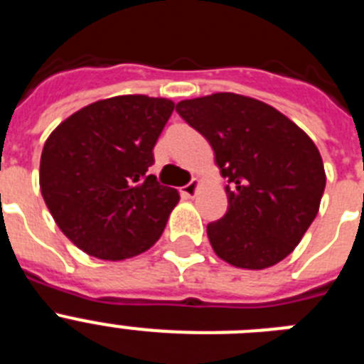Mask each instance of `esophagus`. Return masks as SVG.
Masks as SVG:
<instances>
[{
    "instance_id": "1",
    "label": "esophagus",
    "mask_w": 364,
    "mask_h": 364,
    "mask_svg": "<svg viewBox=\"0 0 364 364\" xmlns=\"http://www.w3.org/2000/svg\"><path fill=\"white\" fill-rule=\"evenodd\" d=\"M198 186H200V182H198V178H193L191 182H189V184H186L184 188L180 189V193H182V195H184V197H195V195H197V191H198Z\"/></svg>"
}]
</instances>
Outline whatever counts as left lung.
I'll return each mask as SVG.
<instances>
[{
	"mask_svg": "<svg viewBox=\"0 0 364 364\" xmlns=\"http://www.w3.org/2000/svg\"><path fill=\"white\" fill-rule=\"evenodd\" d=\"M176 112L215 151L228 178V211L208 224L222 260L264 269L290 255L319 211L326 186L319 149L301 127L255 98L217 92Z\"/></svg>",
	"mask_w": 364,
	"mask_h": 364,
	"instance_id": "obj_1",
	"label": "left lung"
}]
</instances>
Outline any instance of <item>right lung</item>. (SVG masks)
Listing matches in <instances>:
<instances>
[{
    "label": "right lung",
    "mask_w": 364,
    "mask_h": 364,
    "mask_svg": "<svg viewBox=\"0 0 364 364\" xmlns=\"http://www.w3.org/2000/svg\"><path fill=\"white\" fill-rule=\"evenodd\" d=\"M173 109L166 98L114 96L76 111L47 138L41 195L58 228L80 250L122 260L160 239L180 197L147 169Z\"/></svg>",
    "instance_id": "right-lung-1"
}]
</instances>
